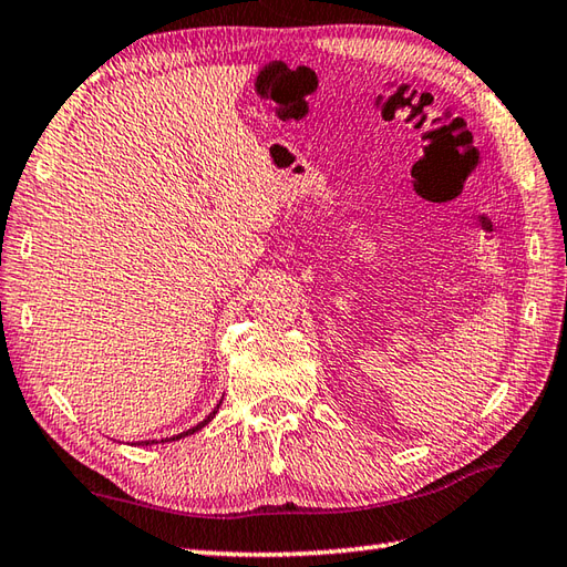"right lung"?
Segmentation results:
<instances>
[{
	"mask_svg": "<svg viewBox=\"0 0 567 567\" xmlns=\"http://www.w3.org/2000/svg\"><path fill=\"white\" fill-rule=\"evenodd\" d=\"M219 406H221V402L219 404H216L214 406V412L207 416V419H204V421H199V424L197 426H192V429H187V431H183V433H177V436H173V439H163V441H138V445H153V443H165V441H179V439H185V436H192V433H197L199 429H204V426H207L209 424V421L216 416V412H219Z\"/></svg>",
	"mask_w": 567,
	"mask_h": 567,
	"instance_id": "add662e5",
	"label": "right lung"
}]
</instances>
